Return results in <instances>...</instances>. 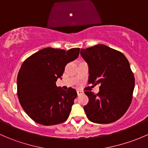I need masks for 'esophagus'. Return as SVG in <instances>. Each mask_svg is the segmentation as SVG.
<instances>
[{
    "instance_id": "obj_1",
    "label": "esophagus",
    "mask_w": 148,
    "mask_h": 148,
    "mask_svg": "<svg viewBox=\"0 0 148 148\" xmlns=\"http://www.w3.org/2000/svg\"><path fill=\"white\" fill-rule=\"evenodd\" d=\"M77 95H82V94H83V92H82V91H81V90H77Z\"/></svg>"
}]
</instances>
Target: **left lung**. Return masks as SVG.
Returning <instances> with one entry per match:
<instances>
[{"label":"left lung","instance_id":"1","mask_svg":"<svg viewBox=\"0 0 148 148\" xmlns=\"http://www.w3.org/2000/svg\"><path fill=\"white\" fill-rule=\"evenodd\" d=\"M82 57L89 67V84H100L97 94L85 92L89 102L84 107L91 122L109 124L122 117L132 102L135 78L125 55L98 44L82 49Z\"/></svg>","mask_w":148,"mask_h":148}]
</instances>
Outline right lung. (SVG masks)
I'll use <instances>...</instances> for the list:
<instances>
[{
	"label": "right lung",
	"instance_id": "right-lung-1",
	"mask_svg": "<svg viewBox=\"0 0 148 148\" xmlns=\"http://www.w3.org/2000/svg\"><path fill=\"white\" fill-rule=\"evenodd\" d=\"M79 48L68 51L45 48L23 62L17 77L19 102L26 114L41 125H53L68 119L77 93L56 86L65 66L77 59Z\"/></svg>",
	"mask_w": 148,
	"mask_h": 148
}]
</instances>
